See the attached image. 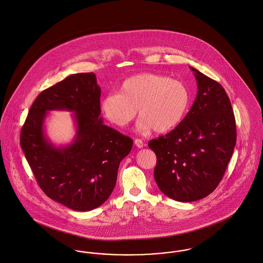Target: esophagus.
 Returning a JSON list of instances; mask_svg holds the SVG:
<instances>
[{"label": "esophagus", "mask_w": 263, "mask_h": 263, "mask_svg": "<svg viewBox=\"0 0 263 263\" xmlns=\"http://www.w3.org/2000/svg\"><path fill=\"white\" fill-rule=\"evenodd\" d=\"M134 143H135V145H136L138 148H142V147L144 146V143H143L141 139H135Z\"/></svg>", "instance_id": "1"}]
</instances>
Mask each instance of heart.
Listing matches in <instances>:
<instances>
[{
  "instance_id": "b5f03b06",
  "label": "heart",
  "mask_w": 263,
  "mask_h": 263,
  "mask_svg": "<svg viewBox=\"0 0 263 263\" xmlns=\"http://www.w3.org/2000/svg\"><path fill=\"white\" fill-rule=\"evenodd\" d=\"M191 102L188 86L180 80L156 73H141L122 84L120 93L107 94L101 102L105 117L118 127H126L138 110L137 129L168 132L184 119Z\"/></svg>"
}]
</instances>
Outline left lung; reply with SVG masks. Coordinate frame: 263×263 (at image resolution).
Instances as JSON below:
<instances>
[{
    "label": "left lung",
    "mask_w": 263,
    "mask_h": 263,
    "mask_svg": "<svg viewBox=\"0 0 263 263\" xmlns=\"http://www.w3.org/2000/svg\"><path fill=\"white\" fill-rule=\"evenodd\" d=\"M197 96L181 123L148 143L157 157L154 178L176 201L202 199L216 189L233 154L236 124L222 86L190 67Z\"/></svg>",
    "instance_id": "obj_1"
}]
</instances>
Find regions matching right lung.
I'll return each mask as SVG.
<instances>
[{
    "mask_svg": "<svg viewBox=\"0 0 263 263\" xmlns=\"http://www.w3.org/2000/svg\"><path fill=\"white\" fill-rule=\"evenodd\" d=\"M101 89L94 73L73 74L42 91L21 130V147L41 189L76 211L99 207L111 195L119 164L133 140L103 124ZM74 112L78 133L72 144L54 146L44 136L46 112Z\"/></svg>",
    "mask_w": 263,
    "mask_h": 263,
    "instance_id": "right-lung-1",
    "label": "right lung"
}]
</instances>
